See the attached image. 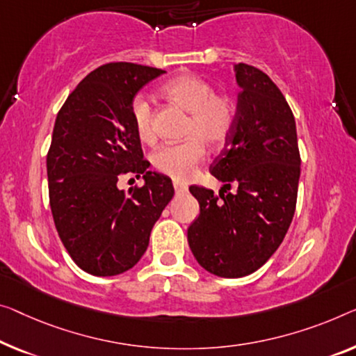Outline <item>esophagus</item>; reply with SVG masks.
I'll list each match as a JSON object with an SVG mask.
<instances>
[{
    "label": "esophagus",
    "instance_id": "34e87169",
    "mask_svg": "<svg viewBox=\"0 0 356 356\" xmlns=\"http://www.w3.org/2000/svg\"><path fill=\"white\" fill-rule=\"evenodd\" d=\"M172 185H174V190H176L177 193H185L188 190L187 185L182 184V182H179V180H174Z\"/></svg>",
    "mask_w": 356,
    "mask_h": 356
}]
</instances>
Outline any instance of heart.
<instances>
[{"mask_svg": "<svg viewBox=\"0 0 356 356\" xmlns=\"http://www.w3.org/2000/svg\"><path fill=\"white\" fill-rule=\"evenodd\" d=\"M164 99L188 113L184 124V142L163 145L152 155L155 171L176 180L192 176L204 156V147L219 150L229 142L236 124V102L230 94L216 92L206 79L182 73L161 86ZM131 121L142 142L155 140L153 108L144 95H136L131 102Z\"/></svg>", "mask_w": 356, "mask_h": 356, "instance_id": "b5f03b06", "label": "heart"}]
</instances>
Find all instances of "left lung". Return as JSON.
I'll return each instance as SVG.
<instances>
[{
	"label": "left lung",
	"mask_w": 356,
	"mask_h": 356,
	"mask_svg": "<svg viewBox=\"0 0 356 356\" xmlns=\"http://www.w3.org/2000/svg\"><path fill=\"white\" fill-rule=\"evenodd\" d=\"M236 124L209 172L224 182L219 195L192 185L200 216L188 227L198 264L224 278L256 272L272 257L293 220L300 153L293 110L259 68L238 63ZM232 186L236 192H228Z\"/></svg>",
	"instance_id": "8db88e82"
}]
</instances>
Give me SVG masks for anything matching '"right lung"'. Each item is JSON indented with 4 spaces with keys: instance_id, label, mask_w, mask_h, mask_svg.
Instances as JSON below:
<instances>
[{
    "instance_id": "1",
    "label": "right lung",
    "mask_w": 356,
    "mask_h": 356,
    "mask_svg": "<svg viewBox=\"0 0 356 356\" xmlns=\"http://www.w3.org/2000/svg\"><path fill=\"white\" fill-rule=\"evenodd\" d=\"M161 73L139 63H105L57 113L46 156L51 212L73 262L95 277H113L139 262L174 196L171 179L147 169L129 111L139 89ZM127 173L144 175L146 184L120 191Z\"/></svg>"
}]
</instances>
